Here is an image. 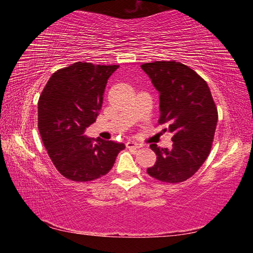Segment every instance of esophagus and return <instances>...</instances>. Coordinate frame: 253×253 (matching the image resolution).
I'll use <instances>...</instances> for the list:
<instances>
[{"label":"esophagus","instance_id":"obj_1","mask_svg":"<svg viewBox=\"0 0 253 253\" xmlns=\"http://www.w3.org/2000/svg\"><path fill=\"white\" fill-rule=\"evenodd\" d=\"M126 147L127 148H132V149H138L140 147L139 144H137L134 140H128L126 143Z\"/></svg>","mask_w":253,"mask_h":253}]
</instances>
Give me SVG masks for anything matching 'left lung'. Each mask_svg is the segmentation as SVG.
Masks as SVG:
<instances>
[{
	"label": "left lung",
	"mask_w": 253,
	"mask_h": 253,
	"mask_svg": "<svg viewBox=\"0 0 253 253\" xmlns=\"http://www.w3.org/2000/svg\"><path fill=\"white\" fill-rule=\"evenodd\" d=\"M160 92V125L172 132V148L151 147L156 163L149 176L164 183H181L198 172L211 152L217 123V109L202 77L178 61L142 65Z\"/></svg>",
	"instance_id": "obj_1"
}]
</instances>
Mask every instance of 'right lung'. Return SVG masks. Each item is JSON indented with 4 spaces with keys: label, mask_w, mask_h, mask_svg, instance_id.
<instances>
[{
    "label": "right lung",
    "mask_w": 253,
    "mask_h": 253,
    "mask_svg": "<svg viewBox=\"0 0 253 253\" xmlns=\"http://www.w3.org/2000/svg\"><path fill=\"white\" fill-rule=\"evenodd\" d=\"M119 66L76 62L50 77L38 102V128L55 169L66 178L89 182L113 169L123 143L89 138L84 132L96 122L102 95Z\"/></svg>",
    "instance_id": "add662e5"
}]
</instances>
